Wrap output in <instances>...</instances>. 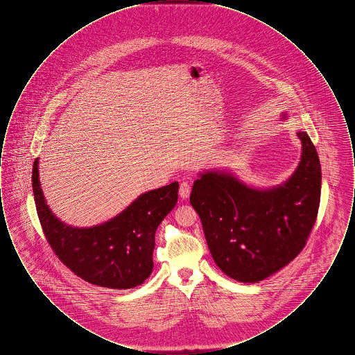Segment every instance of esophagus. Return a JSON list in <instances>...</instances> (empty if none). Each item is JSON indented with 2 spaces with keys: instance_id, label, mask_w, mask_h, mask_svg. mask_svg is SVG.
Here are the masks:
<instances>
[{
  "instance_id": "obj_1",
  "label": "esophagus",
  "mask_w": 355,
  "mask_h": 355,
  "mask_svg": "<svg viewBox=\"0 0 355 355\" xmlns=\"http://www.w3.org/2000/svg\"><path fill=\"white\" fill-rule=\"evenodd\" d=\"M189 196H190V185L187 182H181V185H180V197L182 200H186V198H189Z\"/></svg>"
}]
</instances>
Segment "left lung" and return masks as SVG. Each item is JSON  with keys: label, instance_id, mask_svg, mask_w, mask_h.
Returning <instances> with one entry per match:
<instances>
[{"label": "left lung", "instance_id": "obj_1", "mask_svg": "<svg viewBox=\"0 0 355 355\" xmlns=\"http://www.w3.org/2000/svg\"><path fill=\"white\" fill-rule=\"evenodd\" d=\"M297 135L301 161L282 185L254 189L232 173L216 170L194 181L190 203L202 222L209 250L220 270L236 281L254 284L281 270L302 252L315 223L321 164L307 133Z\"/></svg>", "mask_w": 355, "mask_h": 355}]
</instances>
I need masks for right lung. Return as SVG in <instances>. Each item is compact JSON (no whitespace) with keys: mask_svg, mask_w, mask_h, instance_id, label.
<instances>
[{"mask_svg":"<svg viewBox=\"0 0 355 355\" xmlns=\"http://www.w3.org/2000/svg\"><path fill=\"white\" fill-rule=\"evenodd\" d=\"M34 161L32 186L37 214L60 261L96 286L132 288L153 271L154 236L178 200V182L146 191L112 220L92 227H73L58 220L45 202Z\"/></svg>","mask_w":355,"mask_h":355,"instance_id":"obj_1","label":"right lung"}]
</instances>
